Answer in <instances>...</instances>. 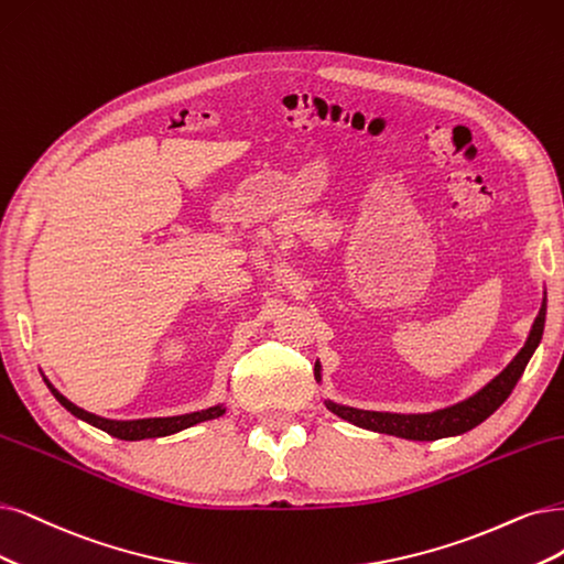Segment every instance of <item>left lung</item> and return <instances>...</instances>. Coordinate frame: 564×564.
Listing matches in <instances>:
<instances>
[{"label": "left lung", "instance_id": "obj_1", "mask_svg": "<svg viewBox=\"0 0 564 564\" xmlns=\"http://www.w3.org/2000/svg\"><path fill=\"white\" fill-rule=\"evenodd\" d=\"M544 323H546V300L541 304L539 316L532 325V332L528 337V344L520 348L513 362L499 373L497 379H492L481 392L474 394L467 402H460L455 406L434 411V413H423V415H400V413H379V411H360V409H350V406H339L327 402V409L332 413L341 415L344 421H350L352 425L373 430V432H383L392 436H404V440L413 442H434L442 440V436H453V434H463L469 432L471 427L481 425L488 415H492L499 406L507 402L509 394L513 392L516 383L523 377V371L532 358V352L536 350L541 337H544ZM316 379H321V367L316 365Z\"/></svg>", "mask_w": 564, "mask_h": 564}]
</instances>
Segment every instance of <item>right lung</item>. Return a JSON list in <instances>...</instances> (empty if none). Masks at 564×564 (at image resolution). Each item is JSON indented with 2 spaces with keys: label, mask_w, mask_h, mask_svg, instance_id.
I'll use <instances>...</instances> for the list:
<instances>
[{
  "label": "right lung",
  "mask_w": 564,
  "mask_h": 564,
  "mask_svg": "<svg viewBox=\"0 0 564 564\" xmlns=\"http://www.w3.org/2000/svg\"><path fill=\"white\" fill-rule=\"evenodd\" d=\"M46 381V379H44ZM48 383V381H46ZM51 392L55 394V400L65 406L67 411H72L76 419L86 421L99 430H104L107 434L116 436V440H124V442H137V440H151V436H166V434H174L178 430L191 427L195 423L202 421H212L218 419V415L225 413L223 406H212V409H204V411H195V413H185V415H172V419H143V421H107V419H99L95 413H88L78 409L76 404H72L67 398H62V394L48 383Z\"/></svg>",
  "instance_id": "1"
}]
</instances>
